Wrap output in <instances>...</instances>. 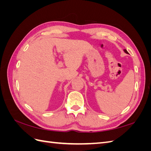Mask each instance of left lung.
<instances>
[{
	"instance_id": "obj_1",
	"label": "left lung",
	"mask_w": 151,
	"mask_h": 151,
	"mask_svg": "<svg viewBox=\"0 0 151 151\" xmlns=\"http://www.w3.org/2000/svg\"><path fill=\"white\" fill-rule=\"evenodd\" d=\"M124 52H126L127 54H129V52H128V51H127L126 49H124Z\"/></svg>"
}]
</instances>
